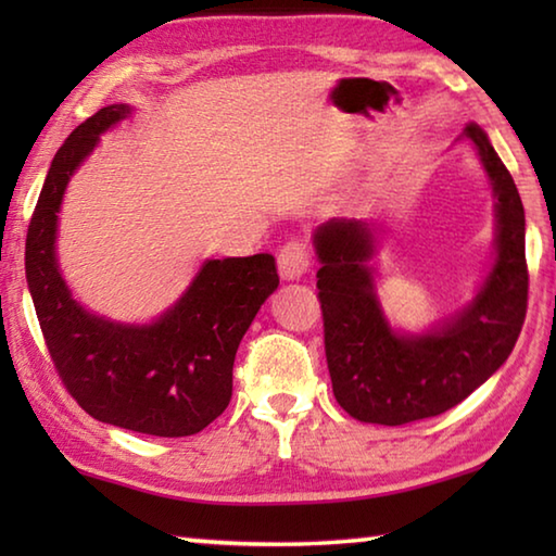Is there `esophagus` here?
Returning a JSON list of instances; mask_svg holds the SVG:
<instances>
[{"label":"esophagus","mask_w":556,"mask_h":556,"mask_svg":"<svg viewBox=\"0 0 556 556\" xmlns=\"http://www.w3.org/2000/svg\"><path fill=\"white\" fill-rule=\"evenodd\" d=\"M277 265H279V275L285 279L304 277L308 267H312V250H308L306 242L291 240L287 244H281Z\"/></svg>","instance_id":"34e87169"}]
</instances>
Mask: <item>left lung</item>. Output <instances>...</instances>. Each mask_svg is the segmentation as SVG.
<instances>
[{
  "instance_id": "obj_1",
  "label": "left lung",
  "mask_w": 556,
  "mask_h": 556,
  "mask_svg": "<svg viewBox=\"0 0 556 556\" xmlns=\"http://www.w3.org/2000/svg\"><path fill=\"white\" fill-rule=\"evenodd\" d=\"M491 176L497 255L476 299L451 321L421 336L394 333L375 296L368 260L372 225L333 218L316 230V271L326 363L333 394L357 421L400 427L456 407L513 353L527 314L525 208L485 131L468 125Z\"/></svg>"
}]
</instances>
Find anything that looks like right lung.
<instances>
[{
  "instance_id": "add662e5",
  "label": "right lung",
  "mask_w": 556,
  "mask_h": 556,
  "mask_svg": "<svg viewBox=\"0 0 556 556\" xmlns=\"http://www.w3.org/2000/svg\"><path fill=\"white\" fill-rule=\"evenodd\" d=\"M129 112L98 110L55 152L26 232V281L55 372L90 417L139 434L191 437L230 404L235 353L279 285L277 262L267 252L208 260L149 326L112 324L75 304L55 262V213L75 168Z\"/></svg>"
}]
</instances>
